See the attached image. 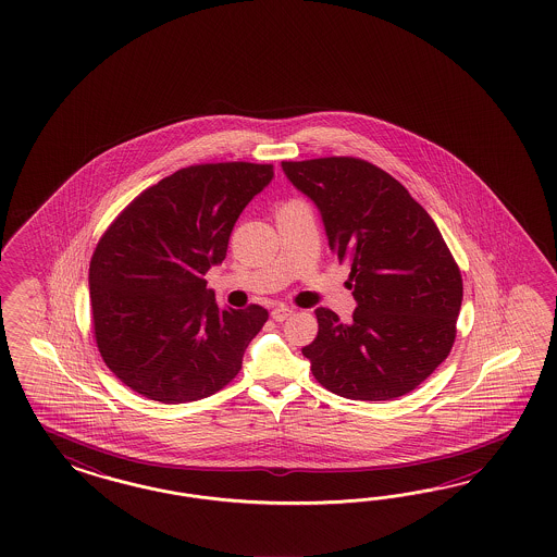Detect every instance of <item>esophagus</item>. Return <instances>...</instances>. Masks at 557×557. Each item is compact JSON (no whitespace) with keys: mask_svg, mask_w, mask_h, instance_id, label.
<instances>
[{"mask_svg":"<svg viewBox=\"0 0 557 557\" xmlns=\"http://www.w3.org/2000/svg\"><path fill=\"white\" fill-rule=\"evenodd\" d=\"M294 314V308H289V306H275L273 310H271V319L275 322H284L287 317H292Z\"/></svg>","mask_w":557,"mask_h":557,"instance_id":"34e87169","label":"esophagus"}]
</instances>
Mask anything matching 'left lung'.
Listing matches in <instances>:
<instances>
[{
	"label": "left lung",
	"mask_w": 557,
	"mask_h": 557,
	"mask_svg": "<svg viewBox=\"0 0 557 557\" xmlns=\"http://www.w3.org/2000/svg\"><path fill=\"white\" fill-rule=\"evenodd\" d=\"M282 169L321 210L331 251L351 265L354 322L314 310L319 335L302 349L312 375L351 400L405 396L456 341L463 284L437 224L398 180L363 159L282 161Z\"/></svg>",
	"instance_id": "1"
}]
</instances>
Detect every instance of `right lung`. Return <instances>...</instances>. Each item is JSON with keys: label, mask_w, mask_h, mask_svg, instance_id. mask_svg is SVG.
<instances>
[{"label": "right lung", "mask_w": 557, "mask_h": 557, "mask_svg": "<svg viewBox=\"0 0 557 557\" xmlns=\"http://www.w3.org/2000/svg\"><path fill=\"white\" fill-rule=\"evenodd\" d=\"M273 165L180 169L147 187L101 235L89 263L94 335L103 363L163 405L212 396L235 380L268 310L220 308L203 275L226 257L245 206Z\"/></svg>", "instance_id": "add662e5"}]
</instances>
